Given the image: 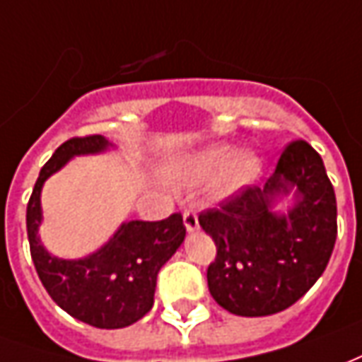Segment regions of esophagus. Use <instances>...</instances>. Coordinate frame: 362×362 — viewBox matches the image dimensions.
<instances>
[{
  "mask_svg": "<svg viewBox=\"0 0 362 362\" xmlns=\"http://www.w3.org/2000/svg\"><path fill=\"white\" fill-rule=\"evenodd\" d=\"M184 225H186V229H188L189 233H194V231H198L199 229V221H198V211L196 209H186L184 211Z\"/></svg>",
  "mask_w": 362,
  "mask_h": 362,
  "instance_id": "obj_1",
  "label": "esophagus"
}]
</instances>
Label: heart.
<instances>
[{
  "mask_svg": "<svg viewBox=\"0 0 362 362\" xmlns=\"http://www.w3.org/2000/svg\"><path fill=\"white\" fill-rule=\"evenodd\" d=\"M233 160V148L227 145L209 146L206 151H202L196 155L186 166V170L182 174V182L188 186H196V184H204L217 178L219 174L225 173V189L227 192H235L245 184L255 178V174L259 173V163L257 158L251 155H241Z\"/></svg>",
  "mask_w": 362,
  "mask_h": 362,
  "instance_id": "heart-1",
  "label": "heart"
}]
</instances>
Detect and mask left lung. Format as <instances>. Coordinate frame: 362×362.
<instances>
[{"mask_svg":"<svg viewBox=\"0 0 362 362\" xmlns=\"http://www.w3.org/2000/svg\"><path fill=\"white\" fill-rule=\"evenodd\" d=\"M295 192L288 214L276 202ZM216 243L207 288L217 304L245 317L286 310L315 284L337 239V202L322 156L305 141H292L267 184L249 186L199 214Z\"/></svg>","mask_w":362,"mask_h":362,"instance_id":"left-lung-1","label":"left lung"}]
</instances>
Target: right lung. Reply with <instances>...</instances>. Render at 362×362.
Masks as SVG:
<instances>
[{"instance_id": "right-lung-1", "label": "right lung", "mask_w": 362, "mask_h": 362, "mask_svg": "<svg viewBox=\"0 0 362 362\" xmlns=\"http://www.w3.org/2000/svg\"><path fill=\"white\" fill-rule=\"evenodd\" d=\"M113 143L102 135L68 139L40 174L27 206V235L42 286L62 310L100 329H121L139 322L155 304L158 270L186 237L180 214L163 221H125L110 241L84 259H58L39 237L42 221L40 189L52 174L80 155H98Z\"/></svg>"}]
</instances>
